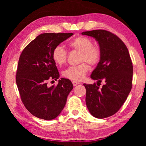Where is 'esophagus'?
<instances>
[{"mask_svg": "<svg viewBox=\"0 0 146 146\" xmlns=\"http://www.w3.org/2000/svg\"><path fill=\"white\" fill-rule=\"evenodd\" d=\"M72 84H73V86H77V85H78V84H80V83L79 82H76V81H72Z\"/></svg>", "mask_w": 146, "mask_h": 146, "instance_id": "34e87169", "label": "esophagus"}]
</instances>
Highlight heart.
I'll return each mask as SVG.
<instances>
[{"label": "heart", "instance_id": "1", "mask_svg": "<svg viewBox=\"0 0 146 146\" xmlns=\"http://www.w3.org/2000/svg\"><path fill=\"white\" fill-rule=\"evenodd\" d=\"M93 41L88 37L80 36L69 43V47L74 50L80 52V62H86L91 66H96L101 58V50L99 47L94 46ZM53 60L58 65L62 66L66 62L68 52L61 46H56L52 54ZM90 70L86 63L76 66H70L62 72L63 76L73 81H80L84 79Z\"/></svg>", "mask_w": 146, "mask_h": 146}]
</instances>
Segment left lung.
Returning <instances> with one entry per match:
<instances>
[{"label": "left lung", "mask_w": 146, "mask_h": 146, "mask_svg": "<svg viewBox=\"0 0 146 146\" xmlns=\"http://www.w3.org/2000/svg\"><path fill=\"white\" fill-rule=\"evenodd\" d=\"M99 44L101 58L90 76L97 84H84L86 89V103L93 116L105 118L120 109L132 86L133 66L128 50L123 41L105 30L83 32ZM105 84L101 89L102 80Z\"/></svg>", "instance_id": "1"}]
</instances>
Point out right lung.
<instances>
[{"instance_id": "obj_1", "label": "right lung", "mask_w": 146, "mask_h": 146, "mask_svg": "<svg viewBox=\"0 0 146 146\" xmlns=\"http://www.w3.org/2000/svg\"><path fill=\"white\" fill-rule=\"evenodd\" d=\"M73 35L41 34L25 48L19 58L16 82L21 100L29 111L38 118H56L73 89L71 81L63 78L56 86L47 85L48 80H57L60 77L52 56L53 49Z\"/></svg>"}]
</instances>
